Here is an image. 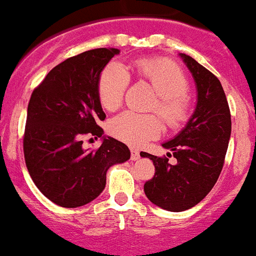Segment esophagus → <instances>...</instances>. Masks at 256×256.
<instances>
[{"label":"esophagus","mask_w":256,"mask_h":256,"mask_svg":"<svg viewBox=\"0 0 256 256\" xmlns=\"http://www.w3.org/2000/svg\"><path fill=\"white\" fill-rule=\"evenodd\" d=\"M140 158V154H139V152L136 151V150H132V161H136Z\"/></svg>","instance_id":"34e87169"}]
</instances>
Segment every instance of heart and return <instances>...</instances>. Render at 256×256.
Instances as JSON below:
<instances>
[{
	"mask_svg": "<svg viewBox=\"0 0 256 256\" xmlns=\"http://www.w3.org/2000/svg\"><path fill=\"white\" fill-rule=\"evenodd\" d=\"M138 76L148 82L158 94L154 109L170 126H180L190 114V102L186 95L188 82L181 68L165 60L143 58L134 62ZM128 72L124 65L112 62L102 70L98 91L105 109L113 110L121 105L128 86ZM109 132L132 146H142L161 132V124L156 116L140 114L128 110L116 116L108 124Z\"/></svg>",
	"mask_w": 256,
	"mask_h": 256,
	"instance_id": "1",
	"label": "heart"
}]
</instances>
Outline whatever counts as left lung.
Returning a JSON list of instances; mask_svg holds the SVG:
<instances>
[{
	"label": "left lung",
	"instance_id": "left-lung-1",
	"mask_svg": "<svg viewBox=\"0 0 256 256\" xmlns=\"http://www.w3.org/2000/svg\"><path fill=\"white\" fill-rule=\"evenodd\" d=\"M196 87V105L186 126L162 147L177 162L142 152L154 165V176L144 184L146 196L170 212L194 207L212 190L221 173L230 139L232 120L226 96L210 70L192 57L180 53ZM168 156H172L168 152Z\"/></svg>",
	"mask_w": 256,
	"mask_h": 256
}]
</instances>
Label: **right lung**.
<instances>
[{"mask_svg":"<svg viewBox=\"0 0 256 256\" xmlns=\"http://www.w3.org/2000/svg\"><path fill=\"white\" fill-rule=\"evenodd\" d=\"M120 49L98 48L53 68L34 90L27 109L23 151L32 181L49 200L65 208L87 204L102 194L106 172L130 158L126 144L105 136L98 79ZM84 134L103 139L96 152Z\"/></svg>","mask_w":256,"mask_h":256,"instance_id":"obj_1","label":"right lung"}]
</instances>
